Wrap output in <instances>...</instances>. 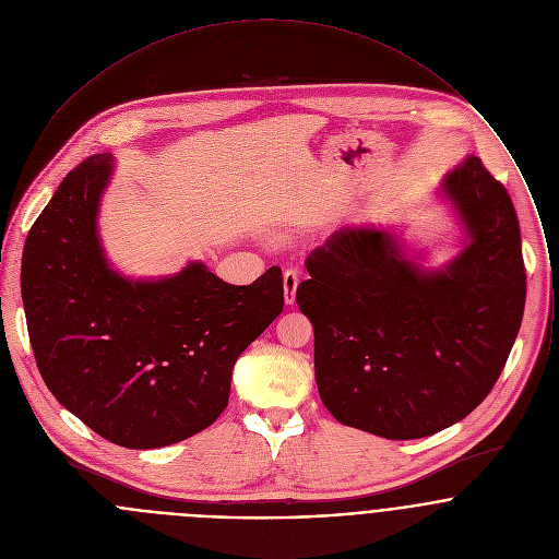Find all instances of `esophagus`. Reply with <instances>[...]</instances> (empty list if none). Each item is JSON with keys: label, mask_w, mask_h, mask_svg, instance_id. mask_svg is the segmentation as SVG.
<instances>
[{"label": "esophagus", "mask_w": 559, "mask_h": 559, "mask_svg": "<svg viewBox=\"0 0 559 559\" xmlns=\"http://www.w3.org/2000/svg\"><path fill=\"white\" fill-rule=\"evenodd\" d=\"M297 286H299V275L297 271H286L284 273V301L286 306H293L295 304V297H297Z\"/></svg>", "instance_id": "obj_1"}]
</instances>
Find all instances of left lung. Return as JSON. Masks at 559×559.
<instances>
[{
  "mask_svg": "<svg viewBox=\"0 0 559 559\" xmlns=\"http://www.w3.org/2000/svg\"><path fill=\"white\" fill-rule=\"evenodd\" d=\"M459 251L428 266L400 226L342 228L297 288L314 326L320 400L344 426L421 439L467 417L497 383L525 310L514 204L476 155L435 191Z\"/></svg>",
  "mask_w": 559,
  "mask_h": 559,
  "instance_id": "obj_1",
  "label": "left lung"
}]
</instances>
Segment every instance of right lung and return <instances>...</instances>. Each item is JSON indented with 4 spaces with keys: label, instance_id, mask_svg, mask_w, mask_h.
Wrapping results in <instances>:
<instances>
[{
    "label": "right lung",
    "instance_id": "1",
    "mask_svg": "<svg viewBox=\"0 0 559 559\" xmlns=\"http://www.w3.org/2000/svg\"><path fill=\"white\" fill-rule=\"evenodd\" d=\"M116 159L94 155L60 182L21 260V297L43 381L107 441L153 450L209 428L228 406L240 353L282 314L280 266L249 286L191 260L124 275L98 235Z\"/></svg>",
    "mask_w": 559,
    "mask_h": 559
}]
</instances>
